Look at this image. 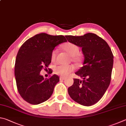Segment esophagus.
<instances>
[{"instance_id":"1","label":"esophagus","mask_w":126,"mask_h":126,"mask_svg":"<svg viewBox=\"0 0 126 126\" xmlns=\"http://www.w3.org/2000/svg\"><path fill=\"white\" fill-rule=\"evenodd\" d=\"M66 79L65 77H60L59 78V79L61 80H65Z\"/></svg>"}]
</instances>
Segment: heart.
Masks as SVG:
<instances>
[{"label":"heart","mask_w":126,"mask_h":126,"mask_svg":"<svg viewBox=\"0 0 126 126\" xmlns=\"http://www.w3.org/2000/svg\"><path fill=\"white\" fill-rule=\"evenodd\" d=\"M63 48L71 57H72V59L75 62L79 63L81 61V58L79 55V48L77 45L72 42H67L63 46ZM57 53V49L52 51L51 55L52 61H55ZM74 69V67L72 65H59L54 68V72L60 76L66 77L73 72Z\"/></svg>","instance_id":"b5f03b06"}]
</instances>
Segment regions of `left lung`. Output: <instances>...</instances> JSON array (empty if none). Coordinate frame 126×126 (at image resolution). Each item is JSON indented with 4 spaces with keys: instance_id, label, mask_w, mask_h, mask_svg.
Wrapping results in <instances>:
<instances>
[{
    "instance_id": "left-lung-1",
    "label": "left lung",
    "mask_w": 126,
    "mask_h": 126,
    "mask_svg": "<svg viewBox=\"0 0 126 126\" xmlns=\"http://www.w3.org/2000/svg\"><path fill=\"white\" fill-rule=\"evenodd\" d=\"M69 42L82 48L83 66L75 73L83 78L74 79L68 89L72 99L83 106H90L101 99L110 84L113 56L104 39L93 33L83 36H65Z\"/></svg>"
}]
</instances>
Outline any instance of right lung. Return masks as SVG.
Here are the masks:
<instances>
[{
	"instance_id": "right-lung-1",
	"label": "right lung",
	"mask_w": 126,
	"mask_h": 126,
	"mask_svg": "<svg viewBox=\"0 0 126 126\" xmlns=\"http://www.w3.org/2000/svg\"><path fill=\"white\" fill-rule=\"evenodd\" d=\"M65 42L64 36L41 33L30 38L20 48L15 61V77L18 92L26 102L38 105L51 96L59 78L54 74L45 79L40 73L43 69L47 70L55 47Z\"/></svg>"
}]
</instances>
